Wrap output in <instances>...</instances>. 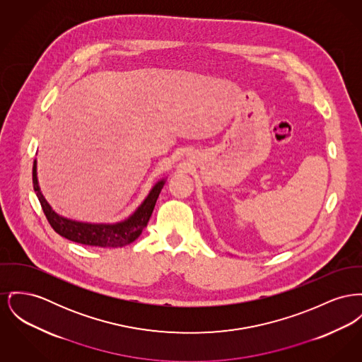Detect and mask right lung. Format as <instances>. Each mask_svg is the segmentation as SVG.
Masks as SVG:
<instances>
[{
	"mask_svg": "<svg viewBox=\"0 0 362 362\" xmlns=\"http://www.w3.org/2000/svg\"><path fill=\"white\" fill-rule=\"evenodd\" d=\"M165 180L157 182L150 190L149 195L141 204V206L132 213L127 220L116 224H91V223L69 220L54 212L50 208V205L46 202L40 189L38 177H37V160L34 161V167H33L34 192H37L43 213L49 224L52 226V228L57 234L64 236L72 242L88 245V246H97V247H122V246L129 245L142 234V231L148 226L156 201L160 195Z\"/></svg>",
	"mask_w": 362,
	"mask_h": 362,
	"instance_id": "right-lung-1",
	"label": "right lung"
}]
</instances>
